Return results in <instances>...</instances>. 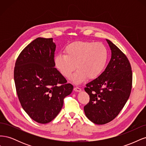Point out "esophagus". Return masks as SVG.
<instances>
[{
	"label": "esophagus",
	"mask_w": 146,
	"mask_h": 146,
	"mask_svg": "<svg viewBox=\"0 0 146 146\" xmlns=\"http://www.w3.org/2000/svg\"><path fill=\"white\" fill-rule=\"evenodd\" d=\"M74 90L75 91H76V92H80V91H81V90H82L81 88H80V87H78V86L74 87Z\"/></svg>",
	"instance_id": "34e87169"
}]
</instances>
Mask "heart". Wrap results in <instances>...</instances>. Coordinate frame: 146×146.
<instances>
[{
	"instance_id": "heart-1",
	"label": "heart",
	"mask_w": 146,
	"mask_h": 146,
	"mask_svg": "<svg viewBox=\"0 0 146 146\" xmlns=\"http://www.w3.org/2000/svg\"><path fill=\"white\" fill-rule=\"evenodd\" d=\"M108 52L100 42L76 41L66 47L64 55L55 58V64L63 76L69 78L76 69L73 81L80 83L86 78L94 79L103 72L107 64Z\"/></svg>"
}]
</instances>
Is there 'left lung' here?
I'll list each match as a JSON object with an SVG mask.
<instances>
[{
	"mask_svg": "<svg viewBox=\"0 0 146 146\" xmlns=\"http://www.w3.org/2000/svg\"><path fill=\"white\" fill-rule=\"evenodd\" d=\"M111 58L104 71L86 84L85 91L90 101L85 107L86 116L96 124L113 121L129 99L132 87V70L127 56L107 39Z\"/></svg>",
	"mask_w": 146,
	"mask_h": 146,
	"instance_id": "left-lung-1",
	"label": "left lung"
}]
</instances>
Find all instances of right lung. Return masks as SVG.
Here are the masks:
<instances>
[{"label":"right lung","mask_w":146,"mask_h":146,"mask_svg":"<svg viewBox=\"0 0 146 146\" xmlns=\"http://www.w3.org/2000/svg\"><path fill=\"white\" fill-rule=\"evenodd\" d=\"M52 38H38L20 53L14 79L22 107L33 120L47 123L58 115L73 85L55 67Z\"/></svg>","instance_id":"1"}]
</instances>
